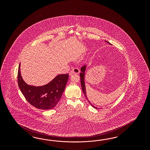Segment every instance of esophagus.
<instances>
[{
  "instance_id": "esophagus-1",
  "label": "esophagus",
  "mask_w": 150,
  "mask_h": 150,
  "mask_svg": "<svg viewBox=\"0 0 150 150\" xmlns=\"http://www.w3.org/2000/svg\"><path fill=\"white\" fill-rule=\"evenodd\" d=\"M80 73V70L79 69L77 68H75L73 69V70L69 73V74L71 75L73 74H79Z\"/></svg>"
}]
</instances>
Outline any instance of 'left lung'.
Returning <instances> with one entry per match:
<instances>
[{
    "label": "left lung",
    "instance_id": "1",
    "mask_svg": "<svg viewBox=\"0 0 150 150\" xmlns=\"http://www.w3.org/2000/svg\"><path fill=\"white\" fill-rule=\"evenodd\" d=\"M105 42L109 43V45H111V43H110L108 41H105ZM86 65H85L83 66H82L81 68V73H80V79H81V85L82 90L83 91L84 95L85 96L87 100H88L87 97L86 95V86H85V71H86ZM88 102L90 103V104L91 105V106L93 108H95L96 109H97L98 108H97L96 107H95L93 105H92L91 102L88 100Z\"/></svg>",
    "mask_w": 150,
    "mask_h": 150
}]
</instances>
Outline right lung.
Instances as JSON below:
<instances>
[{"label":"right lung","instance_id":"obj_1","mask_svg":"<svg viewBox=\"0 0 150 150\" xmlns=\"http://www.w3.org/2000/svg\"><path fill=\"white\" fill-rule=\"evenodd\" d=\"M68 79V74H59L45 85H29L24 81L21 76L20 64L18 66V87L27 102L38 109L47 110L53 108L61 98Z\"/></svg>","mask_w":150,"mask_h":150}]
</instances>
